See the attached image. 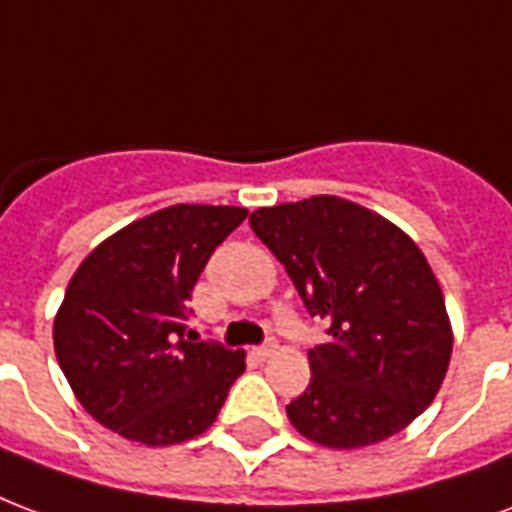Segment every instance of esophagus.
I'll use <instances>...</instances> for the list:
<instances>
[{
	"mask_svg": "<svg viewBox=\"0 0 512 512\" xmlns=\"http://www.w3.org/2000/svg\"><path fill=\"white\" fill-rule=\"evenodd\" d=\"M275 351H278V340H267V343L259 345V348H253V356L264 361V359H270Z\"/></svg>",
	"mask_w": 512,
	"mask_h": 512,
	"instance_id": "obj_1",
	"label": "esophagus"
}]
</instances>
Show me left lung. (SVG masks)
Masks as SVG:
<instances>
[{"label":"left lung","instance_id":"obj_1","mask_svg":"<svg viewBox=\"0 0 512 512\" xmlns=\"http://www.w3.org/2000/svg\"><path fill=\"white\" fill-rule=\"evenodd\" d=\"M251 229L329 340L307 351L310 386L286 413L307 440L361 448L432 405L451 361L440 283L418 245L340 197L259 207Z\"/></svg>","mask_w":512,"mask_h":512}]
</instances>
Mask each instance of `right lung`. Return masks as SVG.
<instances>
[{
	"mask_svg": "<svg viewBox=\"0 0 512 512\" xmlns=\"http://www.w3.org/2000/svg\"><path fill=\"white\" fill-rule=\"evenodd\" d=\"M245 207L172 205L88 253L53 321L61 372L126 440L175 445L213 424L245 353L188 329V299Z\"/></svg>",
	"mask_w": 512,
	"mask_h": 512,
	"instance_id": "add662e5",
	"label": "right lung"
}]
</instances>
